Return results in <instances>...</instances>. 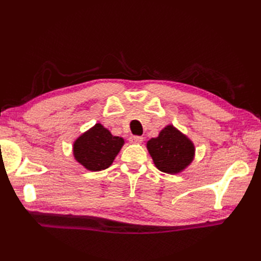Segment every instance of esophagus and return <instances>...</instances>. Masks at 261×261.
Wrapping results in <instances>:
<instances>
[{
	"mask_svg": "<svg viewBox=\"0 0 261 261\" xmlns=\"http://www.w3.org/2000/svg\"><path fill=\"white\" fill-rule=\"evenodd\" d=\"M129 141L131 143H141L142 142V137H140V136H132V137H130Z\"/></svg>",
	"mask_w": 261,
	"mask_h": 261,
	"instance_id": "obj_1",
	"label": "esophagus"
}]
</instances>
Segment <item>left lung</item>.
Segmentation results:
<instances>
[{
	"mask_svg": "<svg viewBox=\"0 0 261 261\" xmlns=\"http://www.w3.org/2000/svg\"><path fill=\"white\" fill-rule=\"evenodd\" d=\"M148 151L156 167L164 173L177 174L193 162V142L173 125H167L157 138L147 142Z\"/></svg>",
	"mask_w": 261,
	"mask_h": 261,
	"instance_id": "1",
	"label": "left lung"
}]
</instances>
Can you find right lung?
<instances>
[{
    "label": "right lung",
    "instance_id": "obj_1",
    "mask_svg": "<svg viewBox=\"0 0 261 261\" xmlns=\"http://www.w3.org/2000/svg\"><path fill=\"white\" fill-rule=\"evenodd\" d=\"M123 143L122 138L112 136L102 124L96 123L75 141L74 157L88 170H103L113 163Z\"/></svg>",
    "mask_w": 261,
    "mask_h": 261
}]
</instances>
